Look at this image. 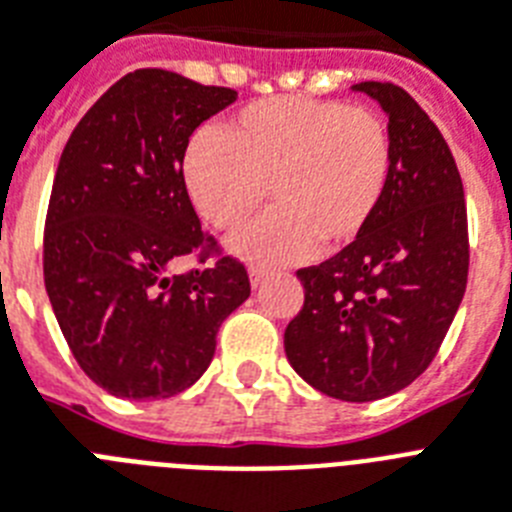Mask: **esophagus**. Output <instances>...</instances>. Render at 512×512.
Returning <instances> with one entry per match:
<instances>
[{"label":"esophagus","mask_w":512,"mask_h":512,"mask_svg":"<svg viewBox=\"0 0 512 512\" xmlns=\"http://www.w3.org/2000/svg\"><path fill=\"white\" fill-rule=\"evenodd\" d=\"M266 274L269 272H266V269H261V266H251V269H248V277H251L253 287H259L261 282L266 280Z\"/></svg>","instance_id":"1"}]
</instances>
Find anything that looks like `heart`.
Instances as JSON below:
<instances>
[{
    "instance_id": "obj_1",
    "label": "heart",
    "mask_w": 512,
    "mask_h": 512,
    "mask_svg": "<svg viewBox=\"0 0 512 512\" xmlns=\"http://www.w3.org/2000/svg\"><path fill=\"white\" fill-rule=\"evenodd\" d=\"M392 138L379 114L306 96L261 99L183 154L190 204L219 230L277 209L230 238L256 264H287L348 246L371 225L390 185Z\"/></svg>"
}]
</instances>
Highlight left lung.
Returning <instances> with one entry per match:
<instances>
[{"mask_svg": "<svg viewBox=\"0 0 512 512\" xmlns=\"http://www.w3.org/2000/svg\"><path fill=\"white\" fill-rule=\"evenodd\" d=\"M353 91L390 120V185L350 246L298 269L303 308L287 324L285 353L314 390L371 403L408 387L437 356L466 293L468 219L453 154L413 96L377 80Z\"/></svg>", "mask_w": 512, "mask_h": 512, "instance_id": "8db88e82", "label": "left lung"}]
</instances>
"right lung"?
Wrapping results in <instances>:
<instances>
[{"instance_id": "obj_1", "label": "right lung", "mask_w": 512, "mask_h": 512, "mask_svg": "<svg viewBox=\"0 0 512 512\" xmlns=\"http://www.w3.org/2000/svg\"><path fill=\"white\" fill-rule=\"evenodd\" d=\"M232 88L146 67L120 78L59 156L44 230V282L78 366L125 400L172 398L209 369L217 332L251 295L246 266L217 253L183 185L193 130Z\"/></svg>"}]
</instances>
